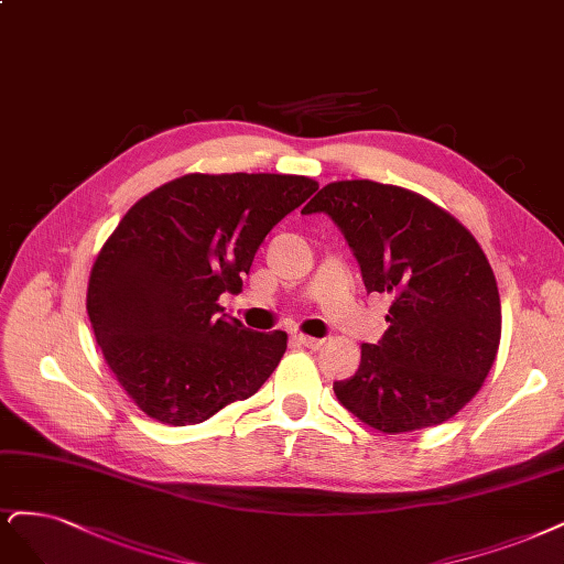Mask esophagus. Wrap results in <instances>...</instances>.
Returning a JSON list of instances; mask_svg holds the SVG:
<instances>
[{"label":"esophagus","instance_id":"obj_1","mask_svg":"<svg viewBox=\"0 0 564 564\" xmlns=\"http://www.w3.org/2000/svg\"><path fill=\"white\" fill-rule=\"evenodd\" d=\"M296 340L303 345V347H307V349H319L322 345H324V340L322 338H313V336H303V334H299L296 336Z\"/></svg>","mask_w":564,"mask_h":564}]
</instances>
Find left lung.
I'll list each match as a JSON object with an SVG mask.
<instances>
[{
    "label": "left lung",
    "mask_w": 564,
    "mask_h": 564,
    "mask_svg": "<svg viewBox=\"0 0 564 564\" xmlns=\"http://www.w3.org/2000/svg\"><path fill=\"white\" fill-rule=\"evenodd\" d=\"M326 212L361 265L368 294H390L378 345H361L338 401L382 434L436 426L482 387L501 338L497 280L478 240L451 212L392 184H326L303 207Z\"/></svg>",
    "instance_id": "8db88e82"
}]
</instances>
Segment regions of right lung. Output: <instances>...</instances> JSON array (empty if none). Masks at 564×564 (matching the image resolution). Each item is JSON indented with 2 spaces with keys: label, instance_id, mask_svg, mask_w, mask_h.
<instances>
[{
  "label": "right lung",
  "instance_id": "1",
  "mask_svg": "<svg viewBox=\"0 0 564 564\" xmlns=\"http://www.w3.org/2000/svg\"><path fill=\"white\" fill-rule=\"evenodd\" d=\"M301 174L193 172L147 193L97 254L86 310L102 357L151 420L186 426L249 399L286 334L224 315L263 238L317 191Z\"/></svg>",
  "mask_w": 564,
  "mask_h": 564
}]
</instances>
